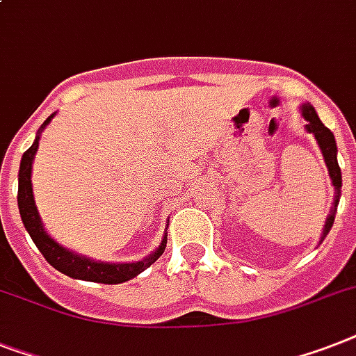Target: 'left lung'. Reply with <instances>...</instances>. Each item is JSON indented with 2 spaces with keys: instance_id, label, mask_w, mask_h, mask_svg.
I'll list each match as a JSON object with an SVG mask.
<instances>
[{
  "instance_id": "obj_1",
  "label": "left lung",
  "mask_w": 356,
  "mask_h": 356,
  "mask_svg": "<svg viewBox=\"0 0 356 356\" xmlns=\"http://www.w3.org/2000/svg\"><path fill=\"white\" fill-rule=\"evenodd\" d=\"M302 117L307 120L305 124V129L309 133H313L314 138H316V143H318L320 149H322L323 161H325V166H327L329 177H331V183L334 186V203L333 208H331V212L327 216V221L323 225V232H322V241L323 238L327 236L331 227L334 223V213H337V207H338V199H340V192H342V172H340V166H338L337 161V140H334V135L331 133V129H327L322 124V120L318 118L314 108L311 104H303L302 106Z\"/></svg>"
}]
</instances>
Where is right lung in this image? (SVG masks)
Returning <instances> with one entry per match:
<instances>
[{"mask_svg": "<svg viewBox=\"0 0 356 356\" xmlns=\"http://www.w3.org/2000/svg\"><path fill=\"white\" fill-rule=\"evenodd\" d=\"M54 115L42 124V128L38 129L36 140L33 146L23 153L22 163H19V173H18V208L22 221L27 228L29 236L33 238L36 243L38 250L42 252V256L53 265L56 270L63 273L69 278L74 280H86V282H97V283H108V285H117V283L128 282V280L135 278L138 274L146 270V268L159 259V256H163L164 248H166V234H164L163 243L159 245L155 252H152L148 258L140 259V261L133 263H106V261H95L86 256L74 254L73 250L62 247L56 243L42 225L38 208L34 204L33 195V181H31V173H33V161L34 155L38 152V143H40V131H42Z\"/></svg>", "mask_w": 356, "mask_h": 356, "instance_id": "obj_1", "label": "right lung"}]
</instances>
